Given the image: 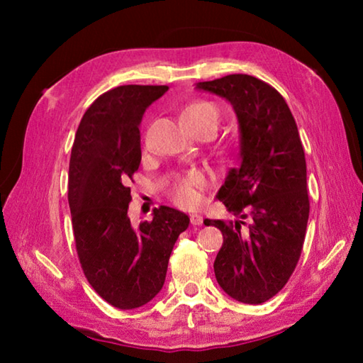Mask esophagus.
Masks as SVG:
<instances>
[{
  "label": "esophagus",
  "mask_w": 363,
  "mask_h": 363,
  "mask_svg": "<svg viewBox=\"0 0 363 363\" xmlns=\"http://www.w3.org/2000/svg\"><path fill=\"white\" fill-rule=\"evenodd\" d=\"M190 223H192L194 225H201V224H203V216H201V214H199V213L190 214Z\"/></svg>",
  "instance_id": "obj_1"
}]
</instances>
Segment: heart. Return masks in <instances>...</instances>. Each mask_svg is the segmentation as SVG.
<instances>
[{
    "mask_svg": "<svg viewBox=\"0 0 363 363\" xmlns=\"http://www.w3.org/2000/svg\"><path fill=\"white\" fill-rule=\"evenodd\" d=\"M184 126L192 134L210 131L216 134L220 123V110L210 101H195L184 107L181 112ZM205 186V176L199 171H192L181 179H177L173 187V200L177 205L192 208L200 201V189Z\"/></svg>",
    "mask_w": 363,
    "mask_h": 363,
    "instance_id": "1",
    "label": "heart"
}]
</instances>
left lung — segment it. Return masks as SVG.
I'll list each match as a JSON object with an SVG mask.
<instances>
[{"instance_id":"1","label":"left lung","mask_w":363,"mask_h":363,"mask_svg":"<svg viewBox=\"0 0 363 363\" xmlns=\"http://www.w3.org/2000/svg\"><path fill=\"white\" fill-rule=\"evenodd\" d=\"M196 89L229 101L240 130V167L229 171L216 195L235 219L203 220L224 237L214 274L230 298L266 303L291 277L309 219L296 121L279 91L256 77L235 73L196 83Z\"/></svg>"}]
</instances>
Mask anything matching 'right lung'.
I'll return each instance as SVG.
<instances>
[{
  "label": "right lung",
  "instance_id": "add662e5",
  "mask_svg": "<svg viewBox=\"0 0 363 363\" xmlns=\"http://www.w3.org/2000/svg\"><path fill=\"white\" fill-rule=\"evenodd\" d=\"M168 86L125 84L104 93L86 110L69 168V205L79 264L89 285L121 311L149 303L163 288L168 261L187 214L169 206L152 220L131 224L130 182L140 164L145 108Z\"/></svg>",
  "mask_w": 363,
  "mask_h": 363
}]
</instances>
